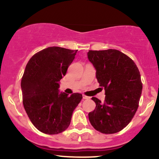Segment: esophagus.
<instances>
[{
	"label": "esophagus",
	"mask_w": 159,
	"mask_h": 159,
	"mask_svg": "<svg viewBox=\"0 0 159 159\" xmlns=\"http://www.w3.org/2000/svg\"><path fill=\"white\" fill-rule=\"evenodd\" d=\"M89 98H90L89 96H85V95H83V99H89Z\"/></svg>",
	"instance_id": "esophagus-1"
}]
</instances>
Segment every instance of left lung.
<instances>
[{"label":"left lung","instance_id":"left-lung-1","mask_svg":"<svg viewBox=\"0 0 159 159\" xmlns=\"http://www.w3.org/2000/svg\"><path fill=\"white\" fill-rule=\"evenodd\" d=\"M87 57L96 69L100 87L105 90L104 102L92 98L96 106L89 113V120L103 134L120 132L138 110L143 87L139 70L130 57L116 49L89 51Z\"/></svg>","mask_w":159,"mask_h":159}]
</instances>
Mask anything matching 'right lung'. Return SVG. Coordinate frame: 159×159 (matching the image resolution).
<instances>
[{
    "label": "right lung",
    "mask_w": 159,
    "mask_h": 159,
    "mask_svg": "<svg viewBox=\"0 0 159 159\" xmlns=\"http://www.w3.org/2000/svg\"><path fill=\"white\" fill-rule=\"evenodd\" d=\"M78 50L48 47L28 61L21 78L23 105L38 130L48 134L63 132L81 102V93L60 92L59 81L66 73Z\"/></svg>",
    "instance_id": "1"
}]
</instances>
